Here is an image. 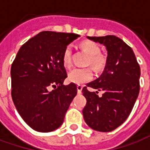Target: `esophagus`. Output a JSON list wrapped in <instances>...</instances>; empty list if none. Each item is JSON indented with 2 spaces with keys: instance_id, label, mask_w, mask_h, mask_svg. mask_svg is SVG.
Segmentation results:
<instances>
[{
  "instance_id": "obj_1",
  "label": "esophagus",
  "mask_w": 150,
  "mask_h": 150,
  "mask_svg": "<svg viewBox=\"0 0 150 150\" xmlns=\"http://www.w3.org/2000/svg\"><path fill=\"white\" fill-rule=\"evenodd\" d=\"M82 89H83V86L82 85H77V91H78L79 94H80L82 92Z\"/></svg>"
}]
</instances>
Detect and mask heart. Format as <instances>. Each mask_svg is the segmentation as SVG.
Listing matches in <instances>:
<instances>
[{
	"label": "heart",
	"mask_w": 150,
	"mask_h": 150,
	"mask_svg": "<svg viewBox=\"0 0 150 150\" xmlns=\"http://www.w3.org/2000/svg\"><path fill=\"white\" fill-rule=\"evenodd\" d=\"M81 49L88 54L87 59V65H91L96 71H101L106 66L107 59L100 53V48L96 43L91 41H84L80 43ZM62 65L66 68H69L71 66V46H66L62 56ZM93 74L91 68H75L68 73L69 82L82 84L90 81L92 79Z\"/></svg>",
	"instance_id": "obj_1"
}]
</instances>
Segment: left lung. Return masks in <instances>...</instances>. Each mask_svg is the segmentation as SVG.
I'll use <instances>...</instances> for the list:
<instances>
[{
  "label": "left lung",
  "mask_w": 150,
  "mask_h": 150,
  "mask_svg": "<svg viewBox=\"0 0 150 150\" xmlns=\"http://www.w3.org/2000/svg\"><path fill=\"white\" fill-rule=\"evenodd\" d=\"M88 38L104 44L108 57L102 75L82 90L87 100L83 115L92 129L111 132L121 125L132 112L140 91L141 69L132 48L119 38L108 35ZM88 88L104 93L100 98L98 92H90Z\"/></svg>",
  "instance_id": "obj_1"
}]
</instances>
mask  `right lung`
I'll return each instance as SVG.
<instances>
[{
    "label": "right lung",
    "mask_w": 150,
    "mask_h": 150,
    "mask_svg": "<svg viewBox=\"0 0 150 150\" xmlns=\"http://www.w3.org/2000/svg\"><path fill=\"white\" fill-rule=\"evenodd\" d=\"M79 37L40 32L21 46L12 63V99L21 118L35 131L59 128L77 94L75 83L63 85L67 75L62 56L66 46Z\"/></svg>",
    "instance_id": "right-lung-1"
}]
</instances>
